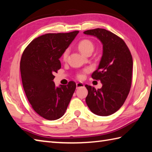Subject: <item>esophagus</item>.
<instances>
[{"label":"esophagus","instance_id":"obj_1","mask_svg":"<svg viewBox=\"0 0 152 152\" xmlns=\"http://www.w3.org/2000/svg\"><path fill=\"white\" fill-rule=\"evenodd\" d=\"M84 86V85L83 83H81V82H78V83H76V88H79Z\"/></svg>","mask_w":152,"mask_h":152}]
</instances>
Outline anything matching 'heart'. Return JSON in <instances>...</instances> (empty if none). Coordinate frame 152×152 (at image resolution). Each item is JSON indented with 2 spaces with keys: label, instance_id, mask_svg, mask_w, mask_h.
<instances>
[{
  "label": "heart",
  "instance_id": "heart-1",
  "mask_svg": "<svg viewBox=\"0 0 152 152\" xmlns=\"http://www.w3.org/2000/svg\"><path fill=\"white\" fill-rule=\"evenodd\" d=\"M78 49L80 50L82 54L86 55L88 53H89L90 52H93L94 49V45L93 42L92 41L88 39H84L81 40L80 42L78 43ZM69 54V50L68 49H66V50L63 52L62 54V59L64 60H66L67 59ZM78 78L81 79L83 78V75L82 74H78Z\"/></svg>",
  "mask_w": 152,
  "mask_h": 152
}]
</instances>
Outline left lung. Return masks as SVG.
Here are the masks:
<instances>
[{"label": "left lung", "mask_w": 152, "mask_h": 152, "mask_svg": "<svg viewBox=\"0 0 152 152\" xmlns=\"http://www.w3.org/2000/svg\"><path fill=\"white\" fill-rule=\"evenodd\" d=\"M84 34L94 36L103 45V54L93 79L102 84L100 89L85 85L88 91L86 98L91 112L107 116L122 106L130 90L133 60L130 51L122 38L103 28L88 30Z\"/></svg>", "instance_id": "8db88e82"}]
</instances>
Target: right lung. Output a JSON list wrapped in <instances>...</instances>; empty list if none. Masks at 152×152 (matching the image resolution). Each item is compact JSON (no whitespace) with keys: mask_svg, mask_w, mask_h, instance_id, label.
<instances>
[{"mask_svg":"<svg viewBox=\"0 0 152 152\" xmlns=\"http://www.w3.org/2000/svg\"><path fill=\"white\" fill-rule=\"evenodd\" d=\"M78 32L42 35L33 40L22 55L20 68L24 90L32 108L46 120L61 118L75 91L73 81L56 87L53 74L61 68L59 58Z\"/></svg>","mask_w":152,"mask_h":152,"instance_id":"right-lung-1","label":"right lung"}]
</instances>
